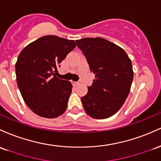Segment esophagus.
<instances>
[{"label":"esophagus","mask_w":161,"mask_h":161,"mask_svg":"<svg viewBox=\"0 0 161 161\" xmlns=\"http://www.w3.org/2000/svg\"><path fill=\"white\" fill-rule=\"evenodd\" d=\"M72 83H73V84H79L78 81H72Z\"/></svg>","instance_id":"obj_1"}]
</instances>
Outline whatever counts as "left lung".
Wrapping results in <instances>:
<instances>
[{
    "label": "left lung",
    "instance_id": "left-lung-1",
    "mask_svg": "<svg viewBox=\"0 0 161 161\" xmlns=\"http://www.w3.org/2000/svg\"><path fill=\"white\" fill-rule=\"evenodd\" d=\"M76 43L95 75L87 93L81 97L83 106L92 118H109L129 93L134 76L131 61L122 48L103 38H84Z\"/></svg>",
    "mask_w": 161,
    "mask_h": 161
}]
</instances>
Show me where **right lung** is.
<instances>
[{
    "label": "right lung",
    "mask_w": 161,
    "mask_h": 161,
    "mask_svg": "<svg viewBox=\"0 0 161 161\" xmlns=\"http://www.w3.org/2000/svg\"><path fill=\"white\" fill-rule=\"evenodd\" d=\"M75 47L73 40L46 36L19 53L15 66L18 87L28 107L39 116L55 118L66 110L72 85L56 76L60 63Z\"/></svg>",
    "instance_id": "obj_1"
}]
</instances>
